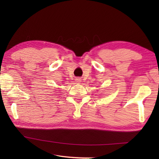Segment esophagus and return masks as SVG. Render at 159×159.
Here are the masks:
<instances>
[{
  "instance_id": "34e87169",
  "label": "esophagus",
  "mask_w": 159,
  "mask_h": 159,
  "mask_svg": "<svg viewBox=\"0 0 159 159\" xmlns=\"http://www.w3.org/2000/svg\"><path fill=\"white\" fill-rule=\"evenodd\" d=\"M80 81H81V80H80V79H76V83H80Z\"/></svg>"
}]
</instances>
